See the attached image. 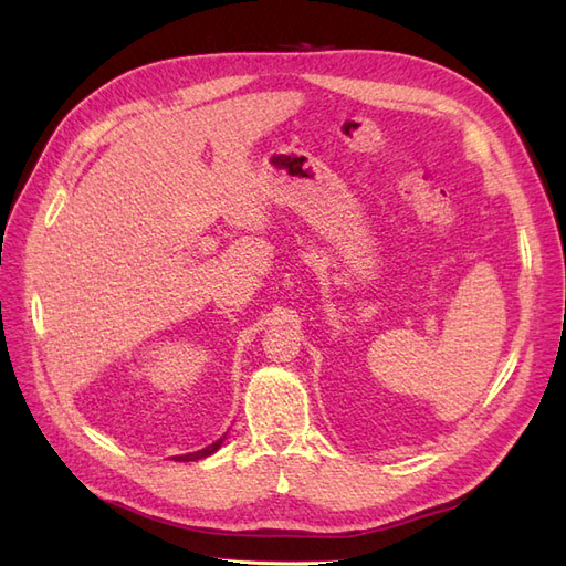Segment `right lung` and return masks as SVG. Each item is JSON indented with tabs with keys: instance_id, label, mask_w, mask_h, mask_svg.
<instances>
[{
	"instance_id": "1",
	"label": "right lung",
	"mask_w": 566,
	"mask_h": 566,
	"mask_svg": "<svg viewBox=\"0 0 566 566\" xmlns=\"http://www.w3.org/2000/svg\"><path fill=\"white\" fill-rule=\"evenodd\" d=\"M221 447V439L217 441V443H212V447H208V449H202V451H198V453H188V455H175L177 460H198V458H205V455H212L217 449Z\"/></svg>"
}]
</instances>
